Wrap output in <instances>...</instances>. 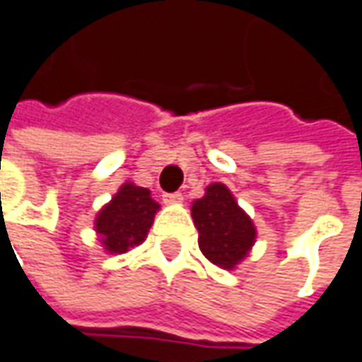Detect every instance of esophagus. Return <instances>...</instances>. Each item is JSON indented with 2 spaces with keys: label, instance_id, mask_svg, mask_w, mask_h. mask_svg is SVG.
<instances>
[{
  "label": "esophagus",
  "instance_id": "1",
  "mask_svg": "<svg viewBox=\"0 0 362 362\" xmlns=\"http://www.w3.org/2000/svg\"><path fill=\"white\" fill-rule=\"evenodd\" d=\"M163 202H165V204H179V202H183V194L181 193H165L163 194Z\"/></svg>",
  "mask_w": 362,
  "mask_h": 362
}]
</instances>
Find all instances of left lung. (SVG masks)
Segmentation results:
<instances>
[{
    "mask_svg": "<svg viewBox=\"0 0 362 362\" xmlns=\"http://www.w3.org/2000/svg\"><path fill=\"white\" fill-rule=\"evenodd\" d=\"M194 228L204 257L222 269H234L255 242V226L228 191L226 185H209L206 194L193 202Z\"/></svg>",
    "mask_w": 362,
    "mask_h": 362,
    "instance_id": "1",
    "label": "left lung"
}]
</instances>
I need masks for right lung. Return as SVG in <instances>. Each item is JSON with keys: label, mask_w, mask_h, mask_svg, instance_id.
<instances>
[{"label": "right lung", "mask_w": 362, "mask_h": 362, "mask_svg": "<svg viewBox=\"0 0 362 362\" xmlns=\"http://www.w3.org/2000/svg\"><path fill=\"white\" fill-rule=\"evenodd\" d=\"M158 209L160 204L144 187L132 183L120 187L119 193L95 220V230L101 235L105 250L127 253L130 247L144 242Z\"/></svg>", "instance_id": "right-lung-1"}]
</instances>
